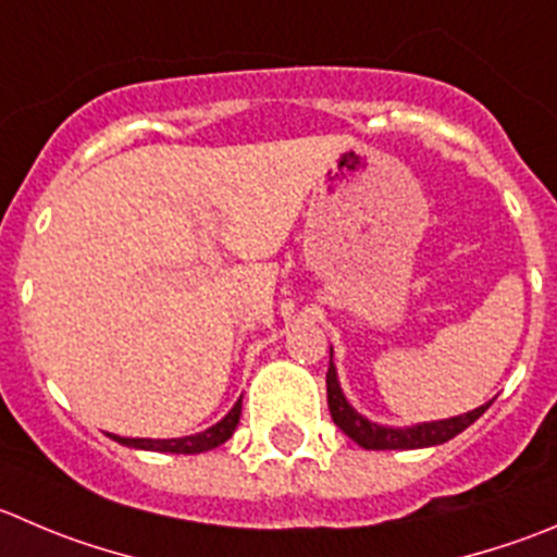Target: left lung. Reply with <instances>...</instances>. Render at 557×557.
Masks as SVG:
<instances>
[{
  "label": "left lung",
  "mask_w": 557,
  "mask_h": 557,
  "mask_svg": "<svg viewBox=\"0 0 557 557\" xmlns=\"http://www.w3.org/2000/svg\"><path fill=\"white\" fill-rule=\"evenodd\" d=\"M327 383V410H331L333 423L347 434L349 441H355L361 448H369V451H407V448H426V446H441V443H448L451 437H457L459 432L470 426L473 421H479L486 412V405L475 407V410L465 412V416L443 418V421H426L416 423V426H383V423H374L369 418H363L361 412L355 410L347 401V396L342 394V385H338L336 367H327L325 374Z\"/></svg>",
  "instance_id": "obj_1"
}]
</instances>
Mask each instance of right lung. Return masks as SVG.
Masks as SVG:
<instances>
[{
    "instance_id": "1",
    "label": "right lung",
    "mask_w": 557,
    "mask_h": 557,
    "mask_svg": "<svg viewBox=\"0 0 557 557\" xmlns=\"http://www.w3.org/2000/svg\"><path fill=\"white\" fill-rule=\"evenodd\" d=\"M240 410H243V396L235 401L230 412L221 418L215 426L205 429V432L188 434V437H172V441H150V437H120V434H109L111 441H116L120 446L128 448H145V451H161V454H202L210 448L221 446L232 437V432L240 423Z\"/></svg>"
}]
</instances>
